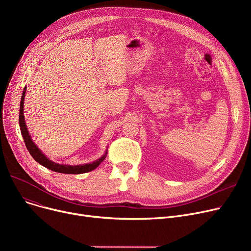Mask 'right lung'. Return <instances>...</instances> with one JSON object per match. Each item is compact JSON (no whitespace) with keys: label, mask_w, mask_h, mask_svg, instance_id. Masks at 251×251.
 I'll list each match as a JSON object with an SVG mask.
<instances>
[{"label":"right lung","mask_w":251,"mask_h":251,"mask_svg":"<svg viewBox=\"0 0 251 251\" xmlns=\"http://www.w3.org/2000/svg\"><path fill=\"white\" fill-rule=\"evenodd\" d=\"M26 94V87H24L22 96H21V101H20V109H19V126H20V130H21V134L24 140V143L26 146V149L28 150L29 153L31 154V156L33 159L38 163L41 164L42 166L54 171V172L57 173H63V174H82V173H87L90 172V171L95 170L96 168H98L100 166V164L105 159L107 156V151L104 152V154L100 157V159L96 162L92 163H88V164H84V165H77V166H72V165H62V164H57L55 162H51L49 157H47L42 151L39 150L35 143L32 141L31 136L28 133L27 127H26L25 124V120H24V115H23V102H24V97Z\"/></svg>","instance_id":"add662e5"}]
</instances>
